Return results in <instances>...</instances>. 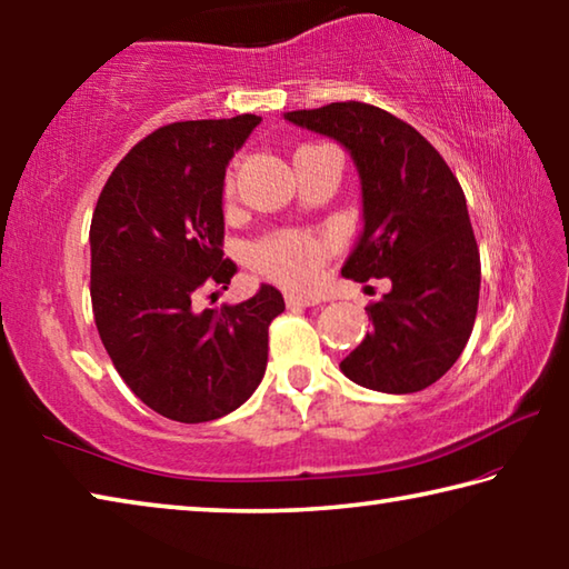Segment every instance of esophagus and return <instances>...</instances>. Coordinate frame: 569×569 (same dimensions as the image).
I'll return each instance as SVG.
<instances>
[{
    "instance_id": "esophagus-1",
    "label": "esophagus",
    "mask_w": 569,
    "mask_h": 569,
    "mask_svg": "<svg viewBox=\"0 0 569 569\" xmlns=\"http://www.w3.org/2000/svg\"><path fill=\"white\" fill-rule=\"evenodd\" d=\"M286 303L288 306H319L321 298L319 296H303V293H286Z\"/></svg>"
}]
</instances>
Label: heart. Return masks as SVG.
<instances>
[{
  "label": "heart",
  "instance_id": "1",
  "mask_svg": "<svg viewBox=\"0 0 569 569\" xmlns=\"http://www.w3.org/2000/svg\"><path fill=\"white\" fill-rule=\"evenodd\" d=\"M329 253V240L298 233V230H286V233H278L258 243L253 248V261L268 276L288 286L301 288L313 281Z\"/></svg>",
  "mask_w": 569,
  "mask_h": 569
}]
</instances>
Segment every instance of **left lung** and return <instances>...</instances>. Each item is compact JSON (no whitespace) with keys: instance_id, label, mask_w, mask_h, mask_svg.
I'll list each match as a JSON object with an SVG mask.
<instances>
[{"instance_id":"obj_1","label":"left lung","mask_w":569,"mask_h":569,"mask_svg":"<svg viewBox=\"0 0 569 569\" xmlns=\"http://www.w3.org/2000/svg\"><path fill=\"white\" fill-rule=\"evenodd\" d=\"M283 118L339 142L359 172L363 228L341 273L391 281L366 308L373 331L341 371L383 393L431 387L465 351L477 319L481 266L465 190L427 138L373 104L331 102Z\"/></svg>"}]
</instances>
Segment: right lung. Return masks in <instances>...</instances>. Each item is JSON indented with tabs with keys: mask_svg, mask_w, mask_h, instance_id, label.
<instances>
[{
	"mask_svg": "<svg viewBox=\"0 0 569 569\" xmlns=\"http://www.w3.org/2000/svg\"><path fill=\"white\" fill-rule=\"evenodd\" d=\"M261 122H172L140 140L100 192L90 226L94 323L130 391L172 421L226 417L258 389L268 326L283 313L261 283L243 303L198 311L203 286L228 288L223 186L230 158Z\"/></svg>",
	"mask_w": 569,
	"mask_h": 569,
	"instance_id": "right-lung-1",
	"label": "right lung"
}]
</instances>
